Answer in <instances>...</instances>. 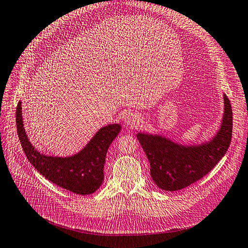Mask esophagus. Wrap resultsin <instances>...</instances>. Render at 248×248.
I'll list each match as a JSON object with an SVG mask.
<instances>
[{
    "label": "esophagus",
    "instance_id": "34e87169",
    "mask_svg": "<svg viewBox=\"0 0 248 248\" xmlns=\"http://www.w3.org/2000/svg\"><path fill=\"white\" fill-rule=\"evenodd\" d=\"M141 121H142L141 115L137 112H128L124 118V123L129 126L139 125Z\"/></svg>",
    "mask_w": 248,
    "mask_h": 248
}]
</instances>
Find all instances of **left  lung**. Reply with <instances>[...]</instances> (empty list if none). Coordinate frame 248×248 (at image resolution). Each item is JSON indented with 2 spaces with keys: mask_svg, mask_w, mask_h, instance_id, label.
I'll use <instances>...</instances> for the list:
<instances>
[{
  "mask_svg": "<svg viewBox=\"0 0 248 248\" xmlns=\"http://www.w3.org/2000/svg\"><path fill=\"white\" fill-rule=\"evenodd\" d=\"M223 96L224 113L219 129L210 140L201 144H181L157 134H137L158 188L178 191L194 184L226 154L232 136V110L226 94Z\"/></svg>",
  "mask_w": 248,
  "mask_h": 248,
  "instance_id": "1",
  "label": "left lung"
}]
</instances>
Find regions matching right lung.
<instances>
[{"label": "right lung", "mask_w": 248, "mask_h": 248, "mask_svg": "<svg viewBox=\"0 0 248 248\" xmlns=\"http://www.w3.org/2000/svg\"><path fill=\"white\" fill-rule=\"evenodd\" d=\"M22 102L16 110V123L22 148L29 161L46 179L75 194H92L104 180V164L108 148L121 130V125L100 128L78 154L68 157L47 156L38 152L27 138L22 118Z\"/></svg>", "instance_id": "right-lung-1"}]
</instances>
